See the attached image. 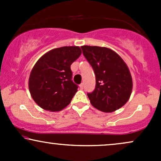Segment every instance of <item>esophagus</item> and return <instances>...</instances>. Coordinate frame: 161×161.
<instances>
[{"label": "esophagus", "mask_w": 161, "mask_h": 161, "mask_svg": "<svg viewBox=\"0 0 161 161\" xmlns=\"http://www.w3.org/2000/svg\"><path fill=\"white\" fill-rule=\"evenodd\" d=\"M79 87H80L81 89H83V88H84V85H83V83H81V84L79 85Z\"/></svg>", "instance_id": "34e87169"}]
</instances>
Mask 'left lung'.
Wrapping results in <instances>:
<instances>
[{
    "label": "left lung",
    "instance_id": "1",
    "mask_svg": "<svg viewBox=\"0 0 161 161\" xmlns=\"http://www.w3.org/2000/svg\"><path fill=\"white\" fill-rule=\"evenodd\" d=\"M82 53L95 74V88L87 93L94 108L105 113L114 112L128 101L132 79L125 63L111 49L82 46Z\"/></svg>",
    "mask_w": 161,
    "mask_h": 161
}]
</instances>
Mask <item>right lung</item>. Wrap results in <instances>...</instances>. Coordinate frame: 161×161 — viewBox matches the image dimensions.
<instances>
[{"label":"right lung","instance_id":"right-lung-1","mask_svg":"<svg viewBox=\"0 0 161 161\" xmlns=\"http://www.w3.org/2000/svg\"><path fill=\"white\" fill-rule=\"evenodd\" d=\"M82 53L77 46H66L44 54L31 72L29 88L32 97L44 110L59 111L66 108L77 92L70 66Z\"/></svg>","mask_w":161,"mask_h":161}]
</instances>
